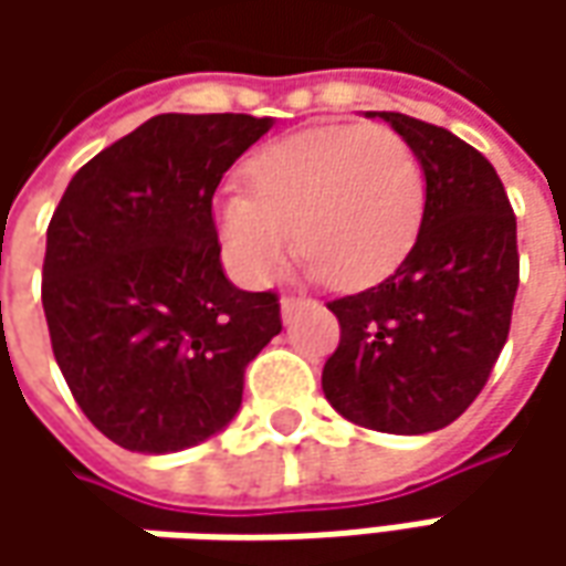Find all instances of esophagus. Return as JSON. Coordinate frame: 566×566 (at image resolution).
Here are the masks:
<instances>
[{
  "instance_id": "esophagus-1",
  "label": "esophagus",
  "mask_w": 566,
  "mask_h": 566,
  "mask_svg": "<svg viewBox=\"0 0 566 566\" xmlns=\"http://www.w3.org/2000/svg\"><path fill=\"white\" fill-rule=\"evenodd\" d=\"M302 305H305V298H298V295H283V298H280V312H283V321H290V317H293L295 312L302 308Z\"/></svg>"
}]
</instances>
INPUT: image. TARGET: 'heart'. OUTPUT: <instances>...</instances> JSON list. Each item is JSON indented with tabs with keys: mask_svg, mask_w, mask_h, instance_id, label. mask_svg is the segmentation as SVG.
<instances>
[{
	"mask_svg": "<svg viewBox=\"0 0 566 566\" xmlns=\"http://www.w3.org/2000/svg\"><path fill=\"white\" fill-rule=\"evenodd\" d=\"M249 186L217 201L229 271L249 286H264L295 242L334 283L378 280L422 227V164L380 125L308 128L268 144L251 157Z\"/></svg>",
	"mask_w": 566,
	"mask_h": 566,
	"instance_id": "obj_1",
	"label": "heart"
}]
</instances>
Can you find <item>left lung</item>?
<instances>
[{
	"instance_id": "8db88e82",
	"label": "left lung",
	"mask_w": 566,
	"mask_h": 566,
	"mask_svg": "<svg viewBox=\"0 0 566 566\" xmlns=\"http://www.w3.org/2000/svg\"><path fill=\"white\" fill-rule=\"evenodd\" d=\"M368 116L390 122L422 164V227L387 280L327 302L339 346L321 387L349 422L424 434L467 412L507 343L520 286L516 217L472 144L402 113Z\"/></svg>"
}]
</instances>
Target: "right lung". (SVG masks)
Masks as SVG:
<instances>
[{"label":"right lung","mask_w":566,"mask_h":566,"mask_svg":"<svg viewBox=\"0 0 566 566\" xmlns=\"http://www.w3.org/2000/svg\"><path fill=\"white\" fill-rule=\"evenodd\" d=\"M271 119L164 113L81 166L46 229L43 312L81 412L125 450L207 441L280 331L276 293L232 286L213 191Z\"/></svg>","instance_id":"obj_1"}]
</instances>
